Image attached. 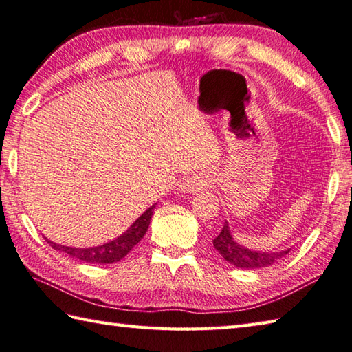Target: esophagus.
Listing matches in <instances>:
<instances>
[{
	"label": "esophagus",
	"instance_id": "esophagus-1",
	"mask_svg": "<svg viewBox=\"0 0 352 352\" xmlns=\"http://www.w3.org/2000/svg\"><path fill=\"white\" fill-rule=\"evenodd\" d=\"M209 178L208 177H199V175H194L186 178V180L180 184V189L184 194H195V192L203 190L204 188L209 186Z\"/></svg>",
	"mask_w": 352,
	"mask_h": 352
}]
</instances>
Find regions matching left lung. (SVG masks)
Masks as SVG:
<instances>
[{
  "instance_id": "1",
  "label": "left lung",
  "mask_w": 352,
  "mask_h": 352,
  "mask_svg": "<svg viewBox=\"0 0 352 352\" xmlns=\"http://www.w3.org/2000/svg\"><path fill=\"white\" fill-rule=\"evenodd\" d=\"M213 247H215L218 253L221 254L227 263L238 268H244V270H253V268L272 265L290 252V249L280 252H259L247 249V247L233 239L229 223L227 221L224 223V227L219 232V235L213 239Z\"/></svg>"
}]
</instances>
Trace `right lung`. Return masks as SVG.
Here are the masks:
<instances>
[{"instance_id": "right-lung-1", "label": "right lung", "mask_w": 352, "mask_h": 352, "mask_svg": "<svg viewBox=\"0 0 352 352\" xmlns=\"http://www.w3.org/2000/svg\"><path fill=\"white\" fill-rule=\"evenodd\" d=\"M154 209H155V204L151 206L146 212H143L142 215L128 227V230L125 233H122L120 236H117L116 239L109 241V243H105L98 247L78 249V247L56 244L47 238L45 241L53 247L54 250L65 253L68 256L82 261V263L113 264V263H117V261H120L122 258H125L126 254L133 250V247L140 243L151 224V218H153Z\"/></svg>"}]
</instances>
